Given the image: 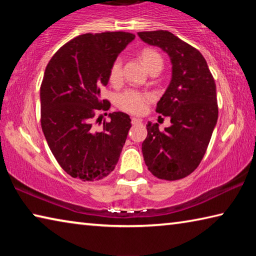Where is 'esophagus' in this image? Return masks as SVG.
Here are the masks:
<instances>
[{
    "label": "esophagus",
    "instance_id": "esophagus-1",
    "mask_svg": "<svg viewBox=\"0 0 256 256\" xmlns=\"http://www.w3.org/2000/svg\"><path fill=\"white\" fill-rule=\"evenodd\" d=\"M131 120H132V124H138V123L142 122V120L138 118H132Z\"/></svg>",
    "mask_w": 256,
    "mask_h": 256
}]
</instances>
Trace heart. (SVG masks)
Instances as JSON below:
<instances>
[{"instance_id":"b5f03b06","label":"heart","mask_w":256,"mask_h":256,"mask_svg":"<svg viewBox=\"0 0 256 256\" xmlns=\"http://www.w3.org/2000/svg\"><path fill=\"white\" fill-rule=\"evenodd\" d=\"M141 58L149 71L154 70V68H162L164 66V60L162 56L159 55L158 52L154 50L148 48L142 50ZM122 76L123 60L122 58H118L112 62L110 66V80L112 84H118V82L122 80ZM146 100H148V96H146V94H142L136 92H126L118 97V105L125 110L138 114V112L146 110Z\"/></svg>"}]
</instances>
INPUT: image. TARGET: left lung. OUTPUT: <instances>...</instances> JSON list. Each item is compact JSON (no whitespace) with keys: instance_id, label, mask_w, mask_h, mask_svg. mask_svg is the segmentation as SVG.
<instances>
[{"instance_id":"left-lung-1","label":"left lung","mask_w":256,"mask_h":256,"mask_svg":"<svg viewBox=\"0 0 256 256\" xmlns=\"http://www.w3.org/2000/svg\"><path fill=\"white\" fill-rule=\"evenodd\" d=\"M142 42L157 46L170 58L172 79L156 112L170 118L160 131L148 123L142 144L151 174L164 180L184 178L196 170L209 146L218 120L216 84L198 50L166 30L138 32Z\"/></svg>"}]
</instances>
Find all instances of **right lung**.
<instances>
[{
    "mask_svg": "<svg viewBox=\"0 0 256 256\" xmlns=\"http://www.w3.org/2000/svg\"><path fill=\"white\" fill-rule=\"evenodd\" d=\"M134 38L123 32L81 34L47 64L40 86L42 128L60 166L74 178L100 180L118 162L130 116L110 112L102 131L92 128V118L97 110H110V104L100 100V88L110 81L112 62Z\"/></svg>",
    "mask_w": 256,
    "mask_h": 256,
    "instance_id": "obj_1",
    "label": "right lung"
}]
</instances>
